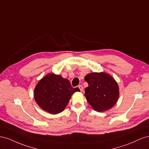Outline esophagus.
I'll list each match as a JSON object with an SVG mask.
<instances>
[{"label":"esophagus","mask_w":149,"mask_h":149,"mask_svg":"<svg viewBox=\"0 0 149 149\" xmlns=\"http://www.w3.org/2000/svg\"><path fill=\"white\" fill-rule=\"evenodd\" d=\"M79 89H80V91H81V92L83 91V88H83V86H82V85H80V86H79Z\"/></svg>","instance_id":"1"}]
</instances>
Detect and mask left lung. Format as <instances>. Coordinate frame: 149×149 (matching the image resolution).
Instances as JSON below:
<instances>
[{
  "instance_id": "8db88e82",
  "label": "left lung",
  "mask_w": 149,
  "mask_h": 149,
  "mask_svg": "<svg viewBox=\"0 0 149 149\" xmlns=\"http://www.w3.org/2000/svg\"><path fill=\"white\" fill-rule=\"evenodd\" d=\"M88 86L85 96L88 104L97 112L106 111L117 103L119 88L115 79L105 72H93L85 77Z\"/></svg>"
}]
</instances>
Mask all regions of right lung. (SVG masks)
Masks as SVG:
<instances>
[{"instance_id": "right-lung-1", "label": "right lung", "mask_w": 149, "mask_h": 149, "mask_svg": "<svg viewBox=\"0 0 149 149\" xmlns=\"http://www.w3.org/2000/svg\"><path fill=\"white\" fill-rule=\"evenodd\" d=\"M78 87H72L69 80L61 75L49 74L37 83L33 96L36 103L45 111L57 114L65 109Z\"/></svg>"}]
</instances>
